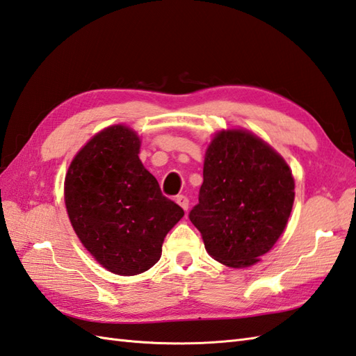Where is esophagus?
<instances>
[{
	"label": "esophagus",
	"instance_id": "34e87169",
	"mask_svg": "<svg viewBox=\"0 0 356 356\" xmlns=\"http://www.w3.org/2000/svg\"><path fill=\"white\" fill-rule=\"evenodd\" d=\"M176 202L179 203V207L182 208L184 211H188V205H190V200H188L186 195H177Z\"/></svg>",
	"mask_w": 356,
	"mask_h": 356
}]
</instances>
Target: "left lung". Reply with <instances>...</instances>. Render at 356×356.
Listing matches in <instances>:
<instances>
[{"mask_svg":"<svg viewBox=\"0 0 356 356\" xmlns=\"http://www.w3.org/2000/svg\"><path fill=\"white\" fill-rule=\"evenodd\" d=\"M293 188L291 168L266 142L245 130L218 131L207 149L190 220L214 260L248 268L283 234Z\"/></svg>","mask_w":356,"mask_h":356,"instance_id":"obj_1","label":"left lung"}]
</instances>
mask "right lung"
<instances>
[{
    "instance_id": "1",
    "label": "right lung",
    "mask_w": 356,
    "mask_h": 356,
    "mask_svg": "<svg viewBox=\"0 0 356 356\" xmlns=\"http://www.w3.org/2000/svg\"><path fill=\"white\" fill-rule=\"evenodd\" d=\"M139 148L131 128H105L74 156L64 184L67 214L81 243L118 275L154 266L165 236L185 214L162 194Z\"/></svg>"
}]
</instances>
